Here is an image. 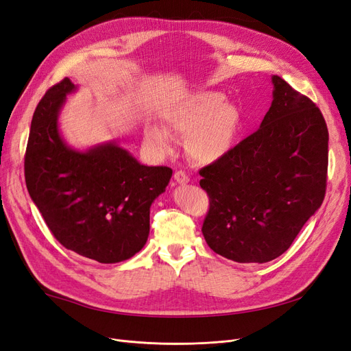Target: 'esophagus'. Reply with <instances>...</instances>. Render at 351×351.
Instances as JSON below:
<instances>
[{
    "instance_id": "1",
    "label": "esophagus",
    "mask_w": 351,
    "mask_h": 351,
    "mask_svg": "<svg viewBox=\"0 0 351 351\" xmlns=\"http://www.w3.org/2000/svg\"><path fill=\"white\" fill-rule=\"evenodd\" d=\"M174 180L178 183V184H187L190 182V178L186 173L183 171H176L174 173Z\"/></svg>"
}]
</instances>
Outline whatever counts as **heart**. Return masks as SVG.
Returning a JSON list of instances; mask_svg holds the SVG:
<instances>
[{"instance_id":"heart-1","label":"heart","mask_w":351,"mask_h":351,"mask_svg":"<svg viewBox=\"0 0 351 351\" xmlns=\"http://www.w3.org/2000/svg\"><path fill=\"white\" fill-rule=\"evenodd\" d=\"M240 120L239 110L215 90L189 95L164 112L167 130L177 136H189V155L205 165L218 162L231 151L240 130ZM167 132L158 125H147L143 132L145 142L159 155L171 154L174 142Z\"/></svg>"}]
</instances>
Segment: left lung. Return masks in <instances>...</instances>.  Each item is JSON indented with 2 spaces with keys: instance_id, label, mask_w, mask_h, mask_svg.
<instances>
[{
  "instance_id": "obj_1",
  "label": "left lung",
  "mask_w": 351,
  "mask_h": 351,
  "mask_svg": "<svg viewBox=\"0 0 351 351\" xmlns=\"http://www.w3.org/2000/svg\"><path fill=\"white\" fill-rule=\"evenodd\" d=\"M271 80L272 104L258 132L199 171L209 195L204 237L215 253L239 263L281 256L325 197L324 117L284 79Z\"/></svg>"
}]
</instances>
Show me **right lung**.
Returning <instances> with one entry per match:
<instances>
[{"label":"right lung","instance_id":"1","mask_svg":"<svg viewBox=\"0 0 351 351\" xmlns=\"http://www.w3.org/2000/svg\"><path fill=\"white\" fill-rule=\"evenodd\" d=\"M77 89L66 77L38 104L25 156L27 192L66 249L99 263L123 262L146 244L151 206L173 169L141 164L117 141L70 146L58 117Z\"/></svg>","mask_w":351,"mask_h":351}]
</instances>
